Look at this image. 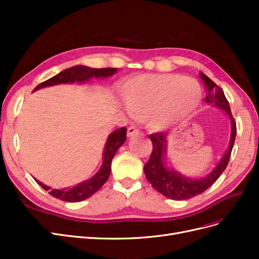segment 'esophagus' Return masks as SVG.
Segmentation results:
<instances>
[{"mask_svg":"<svg viewBox=\"0 0 259 259\" xmlns=\"http://www.w3.org/2000/svg\"><path fill=\"white\" fill-rule=\"evenodd\" d=\"M139 133H140V131H139L137 127H135V126H131V127L127 128V136H128V137L138 135Z\"/></svg>","mask_w":259,"mask_h":259,"instance_id":"34e87169","label":"esophagus"}]
</instances>
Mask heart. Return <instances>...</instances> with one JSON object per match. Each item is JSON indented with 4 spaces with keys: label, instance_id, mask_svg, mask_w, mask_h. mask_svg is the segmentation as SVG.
I'll use <instances>...</instances> for the list:
<instances>
[{
    "label": "heart",
    "instance_id": "obj_1",
    "mask_svg": "<svg viewBox=\"0 0 259 259\" xmlns=\"http://www.w3.org/2000/svg\"><path fill=\"white\" fill-rule=\"evenodd\" d=\"M122 92L127 111L137 116L148 115L155 128H165L189 116L202 99L200 83L178 73L140 74L125 83Z\"/></svg>",
    "mask_w": 259,
    "mask_h": 259
}]
</instances>
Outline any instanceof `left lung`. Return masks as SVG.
<instances>
[{
    "label": "left lung",
    "mask_w": 259,
    "mask_h": 259,
    "mask_svg": "<svg viewBox=\"0 0 259 259\" xmlns=\"http://www.w3.org/2000/svg\"><path fill=\"white\" fill-rule=\"evenodd\" d=\"M202 81L204 82L207 90V95L205 101L207 104H213L228 114L231 121V138L229 148L222 161L217 164V166L204 178L191 179L187 178L177 173L176 170L168 169L164 164V156L166 153V134L165 133H155L150 135V140L153 149L150 159L145 164L144 170L148 182L152 185L156 191L162 193L164 197L171 200H187L194 195L204 192L207 188L213 185L218 177L223 174L231 155V151L234 144V139L237 135V125L231 114V109L229 101L227 100L224 91L217 84L211 81L204 73H200Z\"/></svg>",
    "instance_id": "obj_1"
}]
</instances>
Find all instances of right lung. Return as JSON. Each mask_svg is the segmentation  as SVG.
<instances>
[{"mask_svg": "<svg viewBox=\"0 0 259 259\" xmlns=\"http://www.w3.org/2000/svg\"><path fill=\"white\" fill-rule=\"evenodd\" d=\"M116 68H101L95 69L90 68L86 66H74L61 71L57 75H55L51 79L46 80L38 84L33 91L40 90L46 86L57 85L62 83H74L76 82H84L88 81L92 77H108L116 72ZM126 140V127H121L112 132L108 137V140L105 146L104 150V162L100 169L97 171V174L92 177L91 179L86 180L79 185H76L69 189H52L51 188L43 185L42 183L35 179V182L40 185L44 190L49 191L54 198L66 201V202H80L85 199H88L92 195L97 192L104 184L107 182L111 171V162L114 154Z\"/></svg>", "mask_w": 259, "mask_h": 259, "instance_id": "right-lung-1", "label": "right lung"}]
</instances>
